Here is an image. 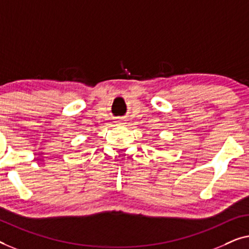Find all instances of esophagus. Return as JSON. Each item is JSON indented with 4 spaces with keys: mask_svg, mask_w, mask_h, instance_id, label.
I'll list each match as a JSON object with an SVG mask.
<instances>
[{
    "mask_svg": "<svg viewBox=\"0 0 249 249\" xmlns=\"http://www.w3.org/2000/svg\"><path fill=\"white\" fill-rule=\"evenodd\" d=\"M118 123H120L121 125H122V124H124V121H122V120H121V121H118Z\"/></svg>",
    "mask_w": 249,
    "mask_h": 249,
    "instance_id": "obj_1",
    "label": "esophagus"
}]
</instances>
